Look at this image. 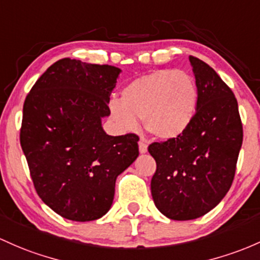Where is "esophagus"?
<instances>
[{"label":"esophagus","mask_w":260,"mask_h":260,"mask_svg":"<svg viewBox=\"0 0 260 260\" xmlns=\"http://www.w3.org/2000/svg\"><path fill=\"white\" fill-rule=\"evenodd\" d=\"M138 144H139V152H141V153H147L148 144H147V142H145V139L142 138L141 141H139Z\"/></svg>","instance_id":"1"}]
</instances>
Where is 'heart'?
Listing matches in <instances>:
<instances>
[{
    "instance_id": "heart-1",
    "label": "heart",
    "mask_w": 260,
    "mask_h": 260,
    "mask_svg": "<svg viewBox=\"0 0 260 260\" xmlns=\"http://www.w3.org/2000/svg\"><path fill=\"white\" fill-rule=\"evenodd\" d=\"M199 102L195 79L181 70L160 69L139 76L108 102L112 121L122 131H136L144 117L148 132L160 139L180 137L190 127Z\"/></svg>"
}]
</instances>
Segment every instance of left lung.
Segmentation results:
<instances>
[{
  "label": "left lung",
  "instance_id": "obj_1",
  "mask_svg": "<svg viewBox=\"0 0 260 260\" xmlns=\"http://www.w3.org/2000/svg\"><path fill=\"white\" fill-rule=\"evenodd\" d=\"M199 90L190 127L180 137L154 142L150 189L158 209L176 221L206 215L226 196L235 179L243 127L232 90L210 65L189 58Z\"/></svg>",
  "mask_w": 260,
  "mask_h": 260
}]
</instances>
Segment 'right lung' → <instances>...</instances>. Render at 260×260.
Instances as JSON below:
<instances>
[{
  "label": "right lung",
  "instance_id": "add662e5",
  "mask_svg": "<svg viewBox=\"0 0 260 260\" xmlns=\"http://www.w3.org/2000/svg\"><path fill=\"white\" fill-rule=\"evenodd\" d=\"M121 69L64 58L25 98L21 147L34 189L61 217L93 221L107 213L116 179L139 155L135 133L106 135L110 95Z\"/></svg>",
  "mask_w": 260,
  "mask_h": 260
}]
</instances>
